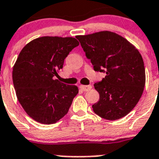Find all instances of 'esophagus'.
<instances>
[{"instance_id": "obj_1", "label": "esophagus", "mask_w": 159, "mask_h": 159, "mask_svg": "<svg viewBox=\"0 0 159 159\" xmlns=\"http://www.w3.org/2000/svg\"><path fill=\"white\" fill-rule=\"evenodd\" d=\"M80 88H81V89H82L83 91H89V90H90L92 89V86H91V85H80Z\"/></svg>"}]
</instances>
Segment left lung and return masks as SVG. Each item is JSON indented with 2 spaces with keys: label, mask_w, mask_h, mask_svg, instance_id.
<instances>
[{
  "label": "left lung",
  "mask_w": 159,
  "mask_h": 159,
  "mask_svg": "<svg viewBox=\"0 0 159 159\" xmlns=\"http://www.w3.org/2000/svg\"><path fill=\"white\" fill-rule=\"evenodd\" d=\"M85 56L95 71L106 76L94 84L100 99L93 104L97 115L116 120L135 108L146 82L143 60L135 46L121 35L103 31L77 35Z\"/></svg>",
  "instance_id": "obj_1"
}]
</instances>
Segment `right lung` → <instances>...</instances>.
<instances>
[{
	"instance_id": "1",
	"label": "right lung",
	"mask_w": 159,
	"mask_h": 159,
	"mask_svg": "<svg viewBox=\"0 0 159 159\" xmlns=\"http://www.w3.org/2000/svg\"><path fill=\"white\" fill-rule=\"evenodd\" d=\"M78 45L73 37L43 36L28 43L20 52L12 70L14 88L24 111L37 122L55 124L69 111L78 88L54 77Z\"/></svg>"
}]
</instances>
